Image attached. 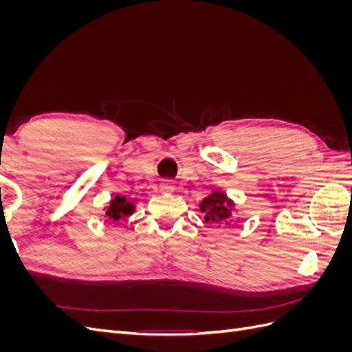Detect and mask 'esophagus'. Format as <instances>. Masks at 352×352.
I'll list each match as a JSON object with an SVG mask.
<instances>
[{"label": "esophagus", "mask_w": 352, "mask_h": 352, "mask_svg": "<svg viewBox=\"0 0 352 352\" xmlns=\"http://www.w3.org/2000/svg\"><path fill=\"white\" fill-rule=\"evenodd\" d=\"M160 188H162V190H164V192H170V190L175 189L173 184L170 182V180H164V182H162V185H160Z\"/></svg>", "instance_id": "34e87169"}]
</instances>
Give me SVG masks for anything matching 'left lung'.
<instances>
[{"mask_svg": "<svg viewBox=\"0 0 352 352\" xmlns=\"http://www.w3.org/2000/svg\"><path fill=\"white\" fill-rule=\"evenodd\" d=\"M201 212H204V220L210 225H216L219 228L230 226L233 221V202L226 197V194L214 192L206 197L199 204Z\"/></svg>", "mask_w": 352, "mask_h": 352, "instance_id": "left-lung-1", "label": "left lung"}]
</instances>
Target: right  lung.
Masks as SVG:
<instances>
[{"label":"right lung","instance_id":"right-lung-1","mask_svg":"<svg viewBox=\"0 0 352 352\" xmlns=\"http://www.w3.org/2000/svg\"><path fill=\"white\" fill-rule=\"evenodd\" d=\"M135 206L132 202L126 201L124 197H119L116 195L111 201L110 206L107 207V211H105V216L113 220H119V219H124L133 212Z\"/></svg>","mask_w":352,"mask_h":352}]
</instances>
